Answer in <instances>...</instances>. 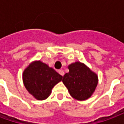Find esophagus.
<instances>
[{
	"label": "esophagus",
	"mask_w": 124,
	"mask_h": 124,
	"mask_svg": "<svg viewBox=\"0 0 124 124\" xmlns=\"http://www.w3.org/2000/svg\"><path fill=\"white\" fill-rule=\"evenodd\" d=\"M59 73L61 74L62 76H64V74H65V72H64V71L63 70H59Z\"/></svg>",
	"instance_id": "obj_1"
}]
</instances>
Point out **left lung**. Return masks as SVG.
Returning <instances> with one entry per match:
<instances>
[{
    "instance_id": "obj_1",
    "label": "left lung",
    "mask_w": 124,
    "mask_h": 124,
    "mask_svg": "<svg viewBox=\"0 0 124 124\" xmlns=\"http://www.w3.org/2000/svg\"><path fill=\"white\" fill-rule=\"evenodd\" d=\"M68 69L69 72L64 75L62 81L71 96L79 101L91 97L98 83V75L79 61L70 64Z\"/></svg>"
}]
</instances>
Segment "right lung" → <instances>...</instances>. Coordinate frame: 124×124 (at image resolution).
Instances as JSON below:
<instances>
[{
	"mask_svg": "<svg viewBox=\"0 0 124 124\" xmlns=\"http://www.w3.org/2000/svg\"><path fill=\"white\" fill-rule=\"evenodd\" d=\"M63 76L40 60L29 64L23 73V81L28 92L37 100L48 98L52 89Z\"/></svg>",
	"mask_w": 124,
	"mask_h": 124,
	"instance_id": "1",
	"label": "right lung"
}]
</instances>
